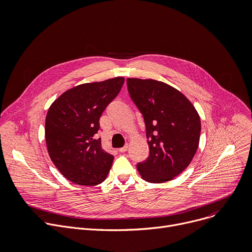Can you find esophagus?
<instances>
[{
	"mask_svg": "<svg viewBox=\"0 0 252 252\" xmlns=\"http://www.w3.org/2000/svg\"><path fill=\"white\" fill-rule=\"evenodd\" d=\"M127 148H128V145L126 144V145H125L124 147L120 148L119 150H120V152H122V153H125V152H126V151H127Z\"/></svg>",
	"mask_w": 252,
	"mask_h": 252,
	"instance_id": "obj_1",
	"label": "esophagus"
}]
</instances>
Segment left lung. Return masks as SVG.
Returning <instances> with one entry per match:
<instances>
[{
  "instance_id": "left-lung-1",
  "label": "left lung",
  "mask_w": 252,
  "mask_h": 252,
  "mask_svg": "<svg viewBox=\"0 0 252 252\" xmlns=\"http://www.w3.org/2000/svg\"><path fill=\"white\" fill-rule=\"evenodd\" d=\"M128 93L144 116L150 155L137 168L151 183L173 179L190 164L198 148L199 115L180 91L153 79H126Z\"/></svg>"
}]
</instances>
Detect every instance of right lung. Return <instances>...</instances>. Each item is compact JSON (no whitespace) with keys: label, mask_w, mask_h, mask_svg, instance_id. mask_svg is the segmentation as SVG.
<instances>
[{"label":"right lung","mask_w":252,"mask_h":252,"mask_svg":"<svg viewBox=\"0 0 252 252\" xmlns=\"http://www.w3.org/2000/svg\"><path fill=\"white\" fill-rule=\"evenodd\" d=\"M124 77L81 84L63 92L49 106L45 119L48 155L59 171L80 186L105 180L113 155L95 139L99 119L121 91Z\"/></svg>","instance_id":"obj_1"}]
</instances>
